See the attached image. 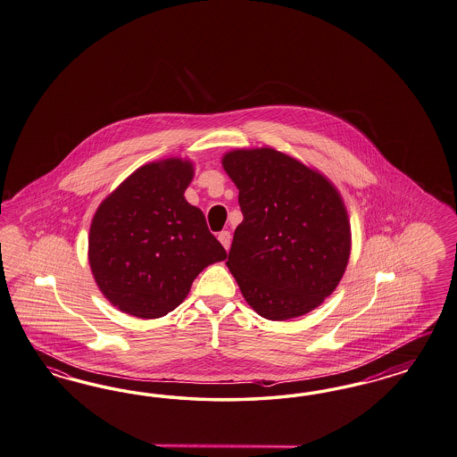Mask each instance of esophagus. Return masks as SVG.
I'll return each mask as SVG.
<instances>
[{
  "mask_svg": "<svg viewBox=\"0 0 457 457\" xmlns=\"http://www.w3.org/2000/svg\"><path fill=\"white\" fill-rule=\"evenodd\" d=\"M218 239H220V245L224 246V250H229V246H231V233L229 231H220Z\"/></svg>",
  "mask_w": 457,
  "mask_h": 457,
  "instance_id": "esophagus-1",
  "label": "esophagus"
}]
</instances>
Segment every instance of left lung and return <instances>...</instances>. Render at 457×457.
Returning <instances> with one entry per match:
<instances>
[{
    "instance_id": "8db88e82",
    "label": "left lung",
    "mask_w": 457,
    "mask_h": 457,
    "mask_svg": "<svg viewBox=\"0 0 457 457\" xmlns=\"http://www.w3.org/2000/svg\"><path fill=\"white\" fill-rule=\"evenodd\" d=\"M222 165L243 212L226 262L243 297L270 320L311 312L334 292L349 260L339 192L273 148L229 152Z\"/></svg>"
}]
</instances>
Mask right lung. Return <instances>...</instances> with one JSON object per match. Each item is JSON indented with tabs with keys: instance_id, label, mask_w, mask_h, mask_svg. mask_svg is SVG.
Returning a JSON list of instances; mask_svg holds the SVG:
<instances>
[{
	"instance_id": "add662e5",
	"label": "right lung",
	"mask_w": 457,
	"mask_h": 457,
	"mask_svg": "<svg viewBox=\"0 0 457 457\" xmlns=\"http://www.w3.org/2000/svg\"><path fill=\"white\" fill-rule=\"evenodd\" d=\"M192 163L143 165L96 211L89 263L96 284L120 311L140 319L169 314L207 265L228 254L184 192Z\"/></svg>"
}]
</instances>
